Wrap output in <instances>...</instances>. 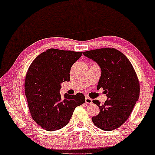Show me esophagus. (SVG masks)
I'll return each instance as SVG.
<instances>
[{
  "label": "esophagus",
  "mask_w": 155,
  "mask_h": 155,
  "mask_svg": "<svg viewBox=\"0 0 155 155\" xmlns=\"http://www.w3.org/2000/svg\"><path fill=\"white\" fill-rule=\"evenodd\" d=\"M85 102H86L87 104H92V99H90V97H86V98H85Z\"/></svg>",
  "instance_id": "1"
}]
</instances>
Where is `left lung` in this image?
I'll return each mask as SVG.
<instances>
[{
    "instance_id": "1",
    "label": "left lung",
    "mask_w": 155,
    "mask_h": 155,
    "mask_svg": "<svg viewBox=\"0 0 155 155\" xmlns=\"http://www.w3.org/2000/svg\"><path fill=\"white\" fill-rule=\"evenodd\" d=\"M84 56L100 67L101 74L97 90L103 88L107 100L100 105L99 113L92 122L103 130H112L124 124L130 116L140 95V83L134 68L128 58L114 48L87 51Z\"/></svg>"
}]
</instances>
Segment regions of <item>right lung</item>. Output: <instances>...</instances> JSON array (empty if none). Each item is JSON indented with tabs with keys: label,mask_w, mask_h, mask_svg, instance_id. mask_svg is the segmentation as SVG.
<instances>
[{
	"label": "right lung",
	"mask_w": 155,
	"mask_h": 155,
	"mask_svg": "<svg viewBox=\"0 0 155 155\" xmlns=\"http://www.w3.org/2000/svg\"><path fill=\"white\" fill-rule=\"evenodd\" d=\"M82 52L50 48L39 54L29 66L25 91L31 116L46 130L54 131L68 124L74 110L84 103L83 94L59 93L63 82L71 80V68Z\"/></svg>",
	"instance_id": "add662e5"
}]
</instances>
